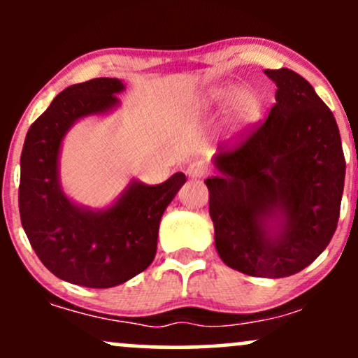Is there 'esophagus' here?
<instances>
[{
	"label": "esophagus",
	"instance_id": "esophagus-1",
	"mask_svg": "<svg viewBox=\"0 0 358 358\" xmlns=\"http://www.w3.org/2000/svg\"><path fill=\"white\" fill-rule=\"evenodd\" d=\"M187 175L190 178H203L207 175V165L203 162H193L187 168Z\"/></svg>",
	"mask_w": 358,
	"mask_h": 358
}]
</instances>
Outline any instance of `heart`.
<instances>
[{
  "label": "heart",
  "mask_w": 358,
  "mask_h": 358,
  "mask_svg": "<svg viewBox=\"0 0 358 358\" xmlns=\"http://www.w3.org/2000/svg\"><path fill=\"white\" fill-rule=\"evenodd\" d=\"M229 106V126L232 133H242L261 116V101L252 89L219 87L210 92V102L215 106Z\"/></svg>",
  "instance_id": "heart-1"
}]
</instances>
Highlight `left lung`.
<instances>
[{
    "label": "left lung",
    "instance_id": "left-lung-1",
    "mask_svg": "<svg viewBox=\"0 0 358 358\" xmlns=\"http://www.w3.org/2000/svg\"><path fill=\"white\" fill-rule=\"evenodd\" d=\"M276 104L250 136L213 156L205 180L215 249L248 276L286 278L334 237L343 195L338 126L311 84L289 69L264 71Z\"/></svg>",
    "mask_w": 358,
    "mask_h": 358
}]
</instances>
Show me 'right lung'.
<instances>
[{
	"label": "right lung",
	"instance_id": "add662e5",
	"mask_svg": "<svg viewBox=\"0 0 358 358\" xmlns=\"http://www.w3.org/2000/svg\"><path fill=\"white\" fill-rule=\"evenodd\" d=\"M119 79L99 77L62 90L28 129L22 151L20 217L31 248L50 273L85 287H113L153 262L163 212L187 182L182 171L159 185L131 180L106 208H89L65 195L60 150L80 119L121 106Z\"/></svg>",
	"mask_w": 358,
	"mask_h": 358
}]
</instances>
